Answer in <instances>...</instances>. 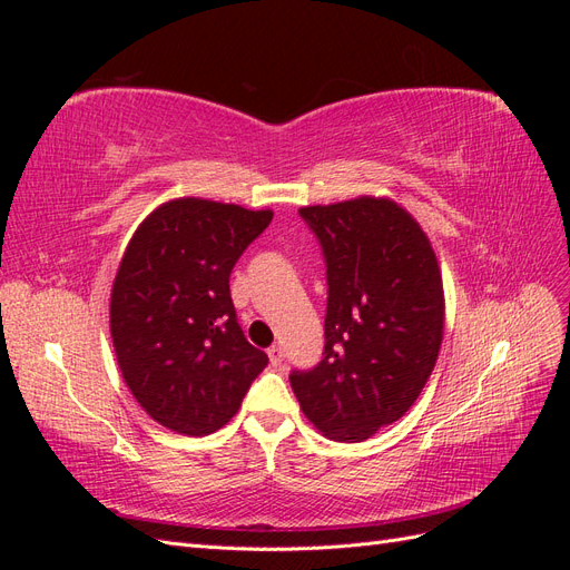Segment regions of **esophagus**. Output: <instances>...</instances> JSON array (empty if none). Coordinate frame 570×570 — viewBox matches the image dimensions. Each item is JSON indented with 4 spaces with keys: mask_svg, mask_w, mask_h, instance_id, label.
I'll use <instances>...</instances> for the list:
<instances>
[{
    "mask_svg": "<svg viewBox=\"0 0 570 570\" xmlns=\"http://www.w3.org/2000/svg\"><path fill=\"white\" fill-rule=\"evenodd\" d=\"M283 347H281V344H271V347H268V358H271V364L273 366H281L283 364Z\"/></svg>",
    "mask_w": 570,
    "mask_h": 570,
    "instance_id": "obj_1",
    "label": "esophagus"
}]
</instances>
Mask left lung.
I'll return each mask as SVG.
<instances>
[{"label":"left lung","instance_id":"left-lung-1","mask_svg":"<svg viewBox=\"0 0 570 570\" xmlns=\"http://www.w3.org/2000/svg\"><path fill=\"white\" fill-rule=\"evenodd\" d=\"M327 266L325 350L292 371L304 416L335 442H361L400 421L435 368L444 289L428 235L390 197L302 206Z\"/></svg>","mask_w":570,"mask_h":570}]
</instances>
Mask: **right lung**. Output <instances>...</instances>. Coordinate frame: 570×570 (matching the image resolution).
Segmentation results:
<instances>
[{
  "instance_id": "obj_1",
  "label": "right lung",
  "mask_w": 570,
  "mask_h": 570,
  "mask_svg": "<svg viewBox=\"0 0 570 570\" xmlns=\"http://www.w3.org/2000/svg\"><path fill=\"white\" fill-rule=\"evenodd\" d=\"M271 218V209L170 199L120 258L109 304L120 375L137 404L180 435L226 425L268 364L237 325L230 271Z\"/></svg>"
}]
</instances>
